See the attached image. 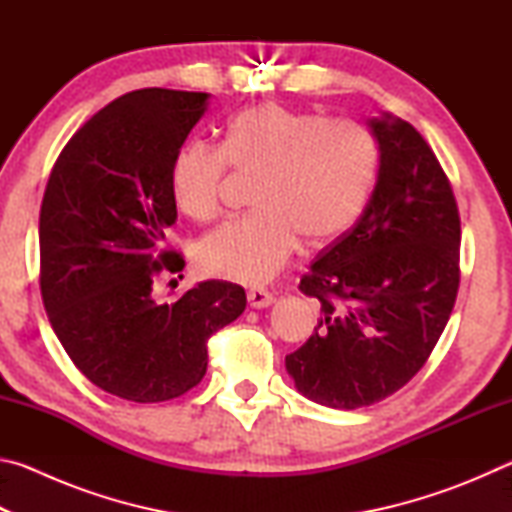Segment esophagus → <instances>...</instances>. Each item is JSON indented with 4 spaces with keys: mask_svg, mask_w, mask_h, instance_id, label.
Segmentation results:
<instances>
[{
    "mask_svg": "<svg viewBox=\"0 0 512 512\" xmlns=\"http://www.w3.org/2000/svg\"><path fill=\"white\" fill-rule=\"evenodd\" d=\"M273 300H275V296H273L271 291H266V289H250L248 291V305L255 307V309H262V307L273 305Z\"/></svg>",
    "mask_w": 512,
    "mask_h": 512,
    "instance_id": "34e87169",
    "label": "esophagus"
}]
</instances>
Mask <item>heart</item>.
Listing matches in <instances>:
<instances>
[{
  "instance_id": "b5f03b06",
  "label": "heart",
  "mask_w": 512,
  "mask_h": 512,
  "mask_svg": "<svg viewBox=\"0 0 512 512\" xmlns=\"http://www.w3.org/2000/svg\"><path fill=\"white\" fill-rule=\"evenodd\" d=\"M379 144L368 128L275 101L237 112L221 146L189 144L171 162V198L187 219L221 212L228 167L255 178L253 214L201 239L203 275L244 284L271 280L302 241L325 248L354 228L379 173Z\"/></svg>"
}]
</instances>
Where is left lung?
<instances>
[{"instance_id": "1", "label": "left lung", "mask_w": 512, "mask_h": 512, "mask_svg": "<svg viewBox=\"0 0 512 512\" xmlns=\"http://www.w3.org/2000/svg\"><path fill=\"white\" fill-rule=\"evenodd\" d=\"M370 128L381 153L375 192L302 275L298 289L320 302V318L284 361L302 395L348 411L418 375L461 284V216L436 153L404 119Z\"/></svg>"}]
</instances>
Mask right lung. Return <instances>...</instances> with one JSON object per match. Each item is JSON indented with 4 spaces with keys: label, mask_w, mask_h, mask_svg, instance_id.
<instances>
[{
    "label": "right lung",
    "mask_w": 512,
    "mask_h": 512,
    "mask_svg": "<svg viewBox=\"0 0 512 512\" xmlns=\"http://www.w3.org/2000/svg\"><path fill=\"white\" fill-rule=\"evenodd\" d=\"M207 94L128 92L72 135L51 169L40 207V293L69 359L121 400L167 402L207 370V341L246 309L244 287L201 282L176 302L153 296L178 275L167 248L176 223L171 162Z\"/></svg>",
    "instance_id": "add662e5"
}]
</instances>
